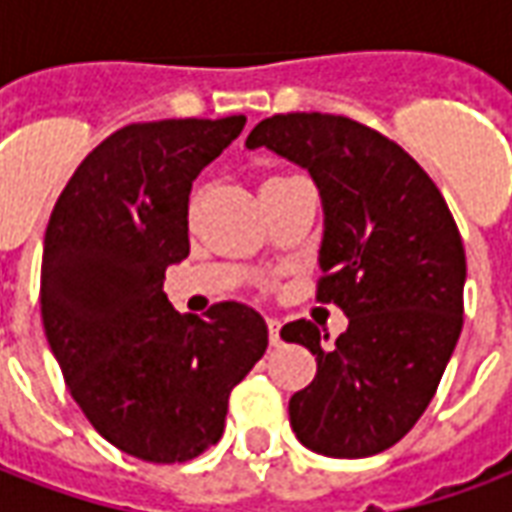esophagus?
Returning a JSON list of instances; mask_svg holds the SVG:
<instances>
[{
	"instance_id": "34e87169",
	"label": "esophagus",
	"mask_w": 512,
	"mask_h": 512,
	"mask_svg": "<svg viewBox=\"0 0 512 512\" xmlns=\"http://www.w3.org/2000/svg\"><path fill=\"white\" fill-rule=\"evenodd\" d=\"M268 340H271V345H279L282 343V337H279V329H282V323L277 321V318H268Z\"/></svg>"
}]
</instances>
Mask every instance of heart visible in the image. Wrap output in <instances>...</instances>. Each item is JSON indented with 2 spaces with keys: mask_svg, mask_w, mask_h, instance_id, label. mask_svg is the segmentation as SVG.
<instances>
[{
  "mask_svg": "<svg viewBox=\"0 0 512 512\" xmlns=\"http://www.w3.org/2000/svg\"><path fill=\"white\" fill-rule=\"evenodd\" d=\"M290 180H296V178H268L266 183H263V191H271V189H277V186H285V183H290ZM191 208H194V200H191Z\"/></svg>",
  "mask_w": 512,
  "mask_h": 512,
  "instance_id": "b5f03b06",
  "label": "heart"
}]
</instances>
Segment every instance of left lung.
I'll use <instances>...</instances> for the list:
<instances>
[{
	"instance_id": "8db88e82",
	"label": "left lung",
	"mask_w": 512,
	"mask_h": 512,
	"mask_svg": "<svg viewBox=\"0 0 512 512\" xmlns=\"http://www.w3.org/2000/svg\"><path fill=\"white\" fill-rule=\"evenodd\" d=\"M246 147L299 164L323 200L315 299L348 315L332 345L312 321L282 326L318 373L290 397L304 447L329 458L389 450L436 395L463 326L466 252L439 186L403 147L351 117L260 120Z\"/></svg>"
}]
</instances>
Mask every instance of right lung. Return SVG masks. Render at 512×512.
<instances>
[{
  "label": "right lung",
  "mask_w": 512,
  "mask_h": 512,
  "mask_svg": "<svg viewBox=\"0 0 512 512\" xmlns=\"http://www.w3.org/2000/svg\"><path fill=\"white\" fill-rule=\"evenodd\" d=\"M244 126V115L123 126L76 167L46 227L51 351L90 425L142 461H191L222 439L233 386L268 348L252 307L219 301L197 318L164 293L167 266L189 255L191 183Z\"/></svg>",
  "instance_id": "1"
}]
</instances>
